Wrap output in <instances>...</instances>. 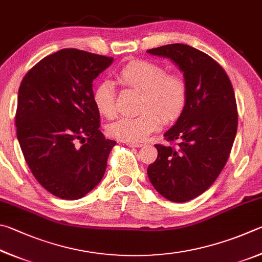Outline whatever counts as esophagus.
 <instances>
[{"label":"esophagus","mask_w":262,"mask_h":262,"mask_svg":"<svg viewBox=\"0 0 262 262\" xmlns=\"http://www.w3.org/2000/svg\"><path fill=\"white\" fill-rule=\"evenodd\" d=\"M128 147H141V146H144L143 144L140 143H125Z\"/></svg>","instance_id":"obj_1"}]
</instances>
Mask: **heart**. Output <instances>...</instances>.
Returning a JSON list of instances; mask_svg holds the SVG:
<instances>
[{
	"label": "heart",
	"instance_id": "1",
	"mask_svg": "<svg viewBox=\"0 0 262 262\" xmlns=\"http://www.w3.org/2000/svg\"><path fill=\"white\" fill-rule=\"evenodd\" d=\"M116 81L124 87L141 91L139 115L123 117L107 127L110 138L138 143L157 131L160 124L177 121L187 102V85L178 73H166L159 64L150 61L127 63L116 73ZM93 102L100 115L113 118L116 115L115 89L110 81L95 86Z\"/></svg>",
	"mask_w": 262,
	"mask_h": 262
}]
</instances>
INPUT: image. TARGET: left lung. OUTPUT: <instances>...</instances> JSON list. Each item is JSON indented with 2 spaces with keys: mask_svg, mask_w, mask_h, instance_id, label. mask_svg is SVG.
Wrapping results in <instances>:
<instances>
[{
  "mask_svg": "<svg viewBox=\"0 0 262 262\" xmlns=\"http://www.w3.org/2000/svg\"><path fill=\"white\" fill-rule=\"evenodd\" d=\"M147 53L170 58L187 85L184 112L164 134L172 145H155L158 158L147 168L160 194L185 203L204 193L226 166L238 125L235 92L224 69L191 46L171 43Z\"/></svg>",
  "mask_w": 262,
  "mask_h": 262,
  "instance_id": "1",
  "label": "left lung"
}]
</instances>
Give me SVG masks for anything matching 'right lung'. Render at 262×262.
<instances>
[{"label": "right lung", "instance_id": "right-lung-1", "mask_svg": "<svg viewBox=\"0 0 262 262\" xmlns=\"http://www.w3.org/2000/svg\"><path fill=\"white\" fill-rule=\"evenodd\" d=\"M113 59L61 49L36 63L21 80L17 138L35 180L57 198L80 199L104 175L116 141L100 131L92 82Z\"/></svg>", "mask_w": 262, "mask_h": 262}]
</instances>
